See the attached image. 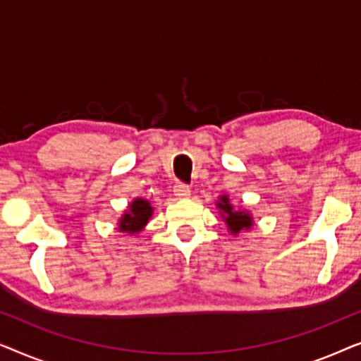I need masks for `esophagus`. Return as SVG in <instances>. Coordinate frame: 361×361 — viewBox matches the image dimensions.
<instances>
[{
    "instance_id": "obj_1",
    "label": "esophagus",
    "mask_w": 361,
    "mask_h": 361,
    "mask_svg": "<svg viewBox=\"0 0 361 361\" xmlns=\"http://www.w3.org/2000/svg\"><path fill=\"white\" fill-rule=\"evenodd\" d=\"M174 192H176V195L177 197H180V199H184V197H189L190 195V189H189V185H185V184H176V187H174Z\"/></svg>"
}]
</instances>
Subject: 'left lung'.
<instances>
[{
	"label": "left lung",
	"instance_id": "1",
	"mask_svg": "<svg viewBox=\"0 0 361 361\" xmlns=\"http://www.w3.org/2000/svg\"><path fill=\"white\" fill-rule=\"evenodd\" d=\"M216 209L220 212V216L224 219L226 228L231 235H240L243 231H248L253 228L255 221L253 215L250 214V210H246L241 207V209H235V205L230 202L228 195H220L219 200L215 202Z\"/></svg>",
	"mask_w": 361,
	"mask_h": 361
}]
</instances>
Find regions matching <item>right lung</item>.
<instances>
[{"mask_svg":"<svg viewBox=\"0 0 361 361\" xmlns=\"http://www.w3.org/2000/svg\"><path fill=\"white\" fill-rule=\"evenodd\" d=\"M152 212H154V209H152L149 200L136 197L128 205V209L123 212L120 219H118V231L128 235L140 233L141 230H145L147 221H149Z\"/></svg>","mask_w":361,"mask_h":361,"instance_id":"obj_1","label":"right lung"}]
</instances>
